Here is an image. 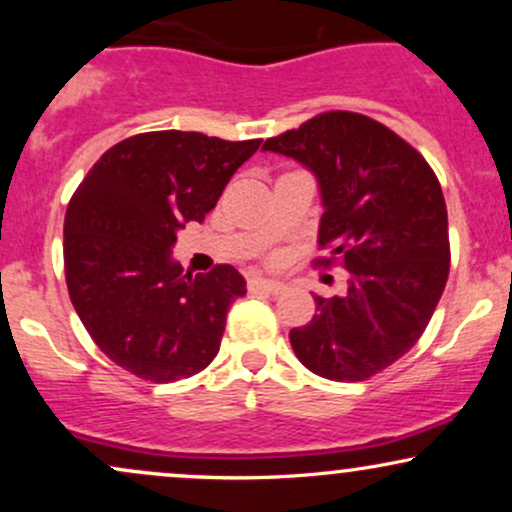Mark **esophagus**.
Returning <instances> with one entry per match:
<instances>
[{
	"label": "esophagus",
	"mask_w": 512,
	"mask_h": 512,
	"mask_svg": "<svg viewBox=\"0 0 512 512\" xmlns=\"http://www.w3.org/2000/svg\"><path fill=\"white\" fill-rule=\"evenodd\" d=\"M248 286L250 291H264V293H272V296H279V293L286 291V284H281V281H272V279H262V276H250Z\"/></svg>",
	"instance_id": "esophagus-1"
}]
</instances>
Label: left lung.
I'll use <instances>...</instances> for the list:
<instances>
[{"mask_svg":"<svg viewBox=\"0 0 512 512\" xmlns=\"http://www.w3.org/2000/svg\"><path fill=\"white\" fill-rule=\"evenodd\" d=\"M264 151L315 173L322 207L317 264L349 272L342 296H315L317 315L289 332L315 375L358 383L419 342L450 272L448 209L426 158L390 127L330 110L267 139Z\"/></svg>","mask_w":512,"mask_h":512,"instance_id":"8db88e82","label":"left lung"}]
</instances>
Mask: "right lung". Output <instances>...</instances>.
<instances>
[{"label": "right lung", "mask_w": 512, "mask_h": 512, "mask_svg": "<svg viewBox=\"0 0 512 512\" xmlns=\"http://www.w3.org/2000/svg\"><path fill=\"white\" fill-rule=\"evenodd\" d=\"M260 144L178 129L134 134L110 146L69 199V298L98 349L137 378L175 383L219 354L245 279L231 264L182 274L170 252L180 228L204 221Z\"/></svg>", "instance_id": "right-lung-1"}]
</instances>
